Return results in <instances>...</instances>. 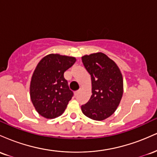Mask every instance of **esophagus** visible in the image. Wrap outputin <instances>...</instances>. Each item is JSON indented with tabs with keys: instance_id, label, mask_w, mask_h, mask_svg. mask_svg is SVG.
<instances>
[{
	"instance_id": "1",
	"label": "esophagus",
	"mask_w": 157,
	"mask_h": 157,
	"mask_svg": "<svg viewBox=\"0 0 157 157\" xmlns=\"http://www.w3.org/2000/svg\"><path fill=\"white\" fill-rule=\"evenodd\" d=\"M79 92H80V91H75V96H77V95L78 94H79Z\"/></svg>"
}]
</instances>
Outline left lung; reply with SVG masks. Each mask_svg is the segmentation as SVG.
Here are the masks:
<instances>
[{"label": "left lung", "mask_w": 157, "mask_h": 157, "mask_svg": "<svg viewBox=\"0 0 157 157\" xmlns=\"http://www.w3.org/2000/svg\"><path fill=\"white\" fill-rule=\"evenodd\" d=\"M82 61L91 76L92 94L81 110L90 119L104 120L115 112L121 101L122 73L116 63L102 52L82 56Z\"/></svg>", "instance_id": "left-lung-1"}]
</instances>
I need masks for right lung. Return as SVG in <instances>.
<instances>
[{"label": "right lung", "instance_id": "obj_1", "mask_svg": "<svg viewBox=\"0 0 157 157\" xmlns=\"http://www.w3.org/2000/svg\"><path fill=\"white\" fill-rule=\"evenodd\" d=\"M75 62L74 57L49 54L37 65L30 82V97L40 115L54 119L64 112L73 92L63 75Z\"/></svg>", "mask_w": 157, "mask_h": 157}]
</instances>
